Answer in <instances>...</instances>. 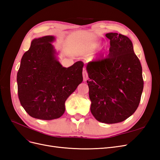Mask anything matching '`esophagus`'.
I'll return each mask as SVG.
<instances>
[{
  "mask_svg": "<svg viewBox=\"0 0 160 160\" xmlns=\"http://www.w3.org/2000/svg\"><path fill=\"white\" fill-rule=\"evenodd\" d=\"M83 81H86L87 80H88V73H87V72L85 71H84L83 72Z\"/></svg>",
  "mask_w": 160,
  "mask_h": 160,
  "instance_id": "34e87169",
  "label": "esophagus"
}]
</instances>
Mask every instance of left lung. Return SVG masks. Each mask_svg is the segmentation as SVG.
<instances>
[{"instance_id": "1", "label": "left lung", "mask_w": 160, "mask_h": 160, "mask_svg": "<svg viewBox=\"0 0 160 160\" xmlns=\"http://www.w3.org/2000/svg\"><path fill=\"white\" fill-rule=\"evenodd\" d=\"M110 40L108 57L89 62L91 112L99 122H123L136 111L143 89L142 67L129 38L116 32Z\"/></svg>"}]
</instances>
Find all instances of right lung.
Instances as JSON below:
<instances>
[{
    "instance_id": "obj_1",
    "label": "right lung",
    "mask_w": 160,
    "mask_h": 160,
    "mask_svg": "<svg viewBox=\"0 0 160 160\" xmlns=\"http://www.w3.org/2000/svg\"><path fill=\"white\" fill-rule=\"evenodd\" d=\"M55 40L51 35L34 38L30 49L24 53L17 72L19 101L27 113L36 119L61 117L65 101L83 81V62L62 67L51 44Z\"/></svg>"
}]
</instances>
